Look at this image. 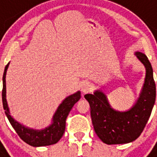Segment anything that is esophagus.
Here are the masks:
<instances>
[{
  "instance_id": "34e87169",
  "label": "esophagus",
  "mask_w": 157,
  "mask_h": 157,
  "mask_svg": "<svg viewBox=\"0 0 157 157\" xmlns=\"http://www.w3.org/2000/svg\"><path fill=\"white\" fill-rule=\"evenodd\" d=\"M91 85L88 82H86V83H84L82 86H81V90L83 91L84 93H87L91 89Z\"/></svg>"
}]
</instances>
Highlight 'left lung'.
I'll list each match as a JSON object with an SVG mask.
<instances>
[{
  "label": "left lung",
  "instance_id": "left-lung-1",
  "mask_svg": "<svg viewBox=\"0 0 157 157\" xmlns=\"http://www.w3.org/2000/svg\"><path fill=\"white\" fill-rule=\"evenodd\" d=\"M136 55L146 67V78L139 100L129 111L120 112L113 110L106 96L99 91L85 95L90 106L94 131L104 144L112 145L133 142L142 134L151 116L156 100L153 70L145 54L136 52Z\"/></svg>",
  "mask_w": 157,
  "mask_h": 157
}]
</instances>
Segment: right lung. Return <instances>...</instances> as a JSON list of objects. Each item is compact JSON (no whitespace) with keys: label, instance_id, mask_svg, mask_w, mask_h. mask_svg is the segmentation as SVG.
<instances>
[{"label":"right lung","instance_id":"right-lung-1","mask_svg":"<svg viewBox=\"0 0 157 157\" xmlns=\"http://www.w3.org/2000/svg\"><path fill=\"white\" fill-rule=\"evenodd\" d=\"M9 63L5 67L3 74V89H2V103L6 117L9 121L10 122L16 133L20 137V139L24 141L26 144L33 147L49 146L56 144L62 138L66 127V120L69 112L74 106V104L81 98L80 91L76 92L74 94L68 96L63 101L53 118V124L50 127L41 131L28 129L23 125H21L19 123L14 121L10 115L8 105L6 98V75L8 68Z\"/></svg>","mask_w":157,"mask_h":157}]
</instances>
